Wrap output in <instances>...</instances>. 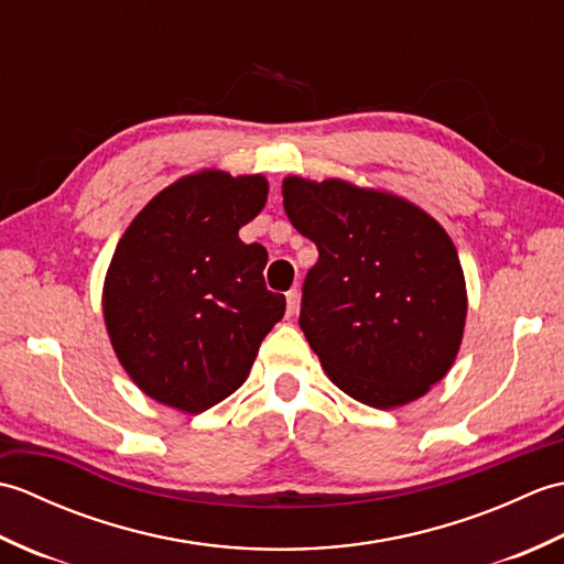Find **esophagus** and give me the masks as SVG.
I'll list each match as a JSON object with an SVG mask.
<instances>
[{"label": "esophagus", "instance_id": "esophagus-1", "mask_svg": "<svg viewBox=\"0 0 564 564\" xmlns=\"http://www.w3.org/2000/svg\"><path fill=\"white\" fill-rule=\"evenodd\" d=\"M285 305H289V315H293L297 310V289L285 293Z\"/></svg>", "mask_w": 564, "mask_h": 564}]
</instances>
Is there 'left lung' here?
<instances>
[{
    "mask_svg": "<svg viewBox=\"0 0 564 564\" xmlns=\"http://www.w3.org/2000/svg\"><path fill=\"white\" fill-rule=\"evenodd\" d=\"M283 208L313 239L301 329L354 400L390 410L436 386L465 327V279L446 230L398 196L354 184L283 182Z\"/></svg>",
    "mask_w": 564,
    "mask_h": 564,
    "instance_id": "1",
    "label": "left lung"
}]
</instances>
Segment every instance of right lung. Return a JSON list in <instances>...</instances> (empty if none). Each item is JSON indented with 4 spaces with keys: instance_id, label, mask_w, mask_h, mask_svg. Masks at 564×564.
Masks as SVG:
<instances>
[{
    "instance_id": "obj_1",
    "label": "right lung",
    "mask_w": 564,
    "mask_h": 564,
    "mask_svg": "<svg viewBox=\"0 0 564 564\" xmlns=\"http://www.w3.org/2000/svg\"><path fill=\"white\" fill-rule=\"evenodd\" d=\"M267 178L200 172L154 196L116 247L104 317L135 386L198 414L232 394L285 313L263 283L267 249L239 227L267 203Z\"/></svg>"
}]
</instances>
